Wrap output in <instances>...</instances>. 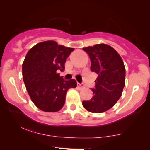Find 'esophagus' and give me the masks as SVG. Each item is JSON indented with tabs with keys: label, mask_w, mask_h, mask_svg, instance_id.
Segmentation results:
<instances>
[{
	"label": "esophagus",
	"mask_w": 150,
	"mask_h": 150,
	"mask_svg": "<svg viewBox=\"0 0 150 150\" xmlns=\"http://www.w3.org/2000/svg\"><path fill=\"white\" fill-rule=\"evenodd\" d=\"M77 86L79 87V88H83L84 87H85V85H84V84H80V83H78L77 84Z\"/></svg>",
	"instance_id": "34e87169"
}]
</instances>
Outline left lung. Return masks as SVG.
Returning a JSON list of instances; mask_svg holds the SVG:
<instances>
[{
	"mask_svg": "<svg viewBox=\"0 0 150 150\" xmlns=\"http://www.w3.org/2000/svg\"><path fill=\"white\" fill-rule=\"evenodd\" d=\"M91 61V70L98 74L93 88V96L82 105L91 112H105L115 105L125 85V67L117 51L106 44L83 48Z\"/></svg>",
	"mask_w": 150,
	"mask_h": 150,
	"instance_id": "obj_1",
	"label": "left lung"
}]
</instances>
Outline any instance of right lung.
<instances>
[{"mask_svg": "<svg viewBox=\"0 0 150 150\" xmlns=\"http://www.w3.org/2000/svg\"><path fill=\"white\" fill-rule=\"evenodd\" d=\"M74 48L55 41L40 42L27 53L23 63V78L33 103L45 112H57L63 107L67 91L76 87L75 79L65 80L57 71L65 68Z\"/></svg>", "mask_w": 150, "mask_h": 150, "instance_id": "right-lung-1", "label": "right lung"}]
</instances>
